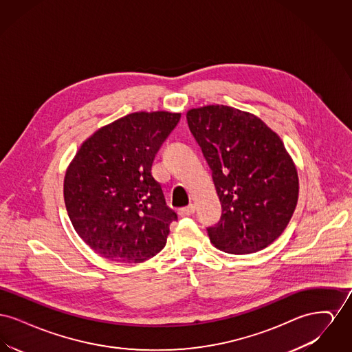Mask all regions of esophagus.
I'll use <instances>...</instances> for the list:
<instances>
[{
	"label": "esophagus",
	"mask_w": 352,
	"mask_h": 352,
	"mask_svg": "<svg viewBox=\"0 0 352 352\" xmlns=\"http://www.w3.org/2000/svg\"><path fill=\"white\" fill-rule=\"evenodd\" d=\"M194 212H195V206H194V204H188V206H186V207H182V208L178 210V214H179L181 217H190V215H192Z\"/></svg>",
	"instance_id": "1"
}]
</instances>
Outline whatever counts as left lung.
<instances>
[{
  "instance_id": "8db88e82",
  "label": "left lung",
  "mask_w": 352,
  "mask_h": 352,
  "mask_svg": "<svg viewBox=\"0 0 352 352\" xmlns=\"http://www.w3.org/2000/svg\"><path fill=\"white\" fill-rule=\"evenodd\" d=\"M186 118L221 203L218 224L207 228L211 243L232 254L267 248L298 201V174L284 142L264 121L232 107L194 108Z\"/></svg>"
}]
</instances>
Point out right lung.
<instances>
[{"instance_id": "add662e5", "label": "right lung", "mask_w": 352, "mask_h": 352, "mask_svg": "<svg viewBox=\"0 0 352 352\" xmlns=\"http://www.w3.org/2000/svg\"><path fill=\"white\" fill-rule=\"evenodd\" d=\"M181 113L135 112L87 138L65 177L75 231L102 257L137 264L164 250L177 214L151 165Z\"/></svg>"}]
</instances>
